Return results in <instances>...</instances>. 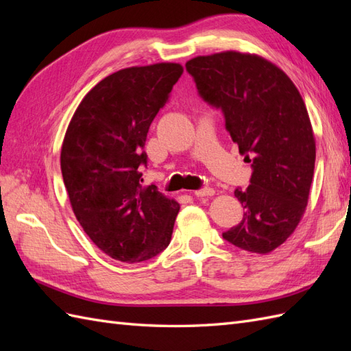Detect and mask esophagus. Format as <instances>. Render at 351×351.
I'll return each instance as SVG.
<instances>
[{"mask_svg":"<svg viewBox=\"0 0 351 351\" xmlns=\"http://www.w3.org/2000/svg\"><path fill=\"white\" fill-rule=\"evenodd\" d=\"M215 193L214 189L210 187H204V189H199V190H195V196L197 197H204V196H212Z\"/></svg>","mask_w":351,"mask_h":351,"instance_id":"1","label":"esophagus"}]
</instances>
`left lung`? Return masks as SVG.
<instances>
[{"instance_id": "obj_1", "label": "left lung", "mask_w": 351, "mask_h": 351, "mask_svg": "<svg viewBox=\"0 0 351 351\" xmlns=\"http://www.w3.org/2000/svg\"><path fill=\"white\" fill-rule=\"evenodd\" d=\"M186 70L200 98L224 114L232 142L252 164L250 184L234 190L243 219L222 237L269 253L291 236L309 199L316 146L306 105L281 69L254 54L196 57Z\"/></svg>"}]
</instances>
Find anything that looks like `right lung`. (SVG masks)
Wrapping results in <instances>:
<instances>
[{
	"mask_svg": "<svg viewBox=\"0 0 351 351\" xmlns=\"http://www.w3.org/2000/svg\"><path fill=\"white\" fill-rule=\"evenodd\" d=\"M183 74L176 62L129 67L89 90L61 147V173L74 215L115 261L142 262L171 241L180 205L143 187L141 167L151 123Z\"/></svg>",
	"mask_w": 351,
	"mask_h": 351,
	"instance_id": "obj_1",
	"label": "right lung"
}]
</instances>
